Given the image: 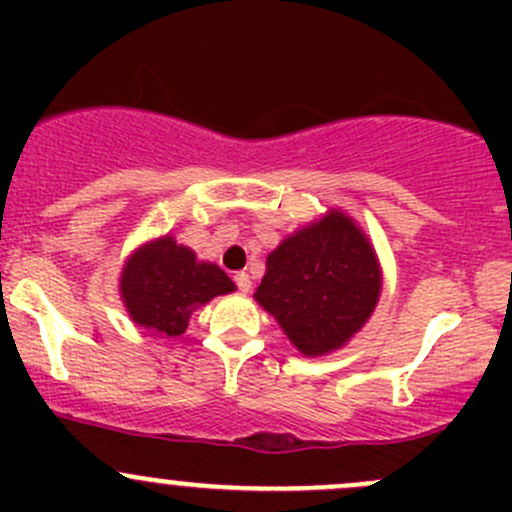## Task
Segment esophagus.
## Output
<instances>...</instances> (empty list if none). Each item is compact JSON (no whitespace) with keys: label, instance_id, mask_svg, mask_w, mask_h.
Masks as SVG:
<instances>
[{"label":"esophagus","instance_id":"1","mask_svg":"<svg viewBox=\"0 0 512 512\" xmlns=\"http://www.w3.org/2000/svg\"><path fill=\"white\" fill-rule=\"evenodd\" d=\"M235 285H237V289H240V292H250V287H252L250 275H247V272H237Z\"/></svg>","mask_w":512,"mask_h":512}]
</instances>
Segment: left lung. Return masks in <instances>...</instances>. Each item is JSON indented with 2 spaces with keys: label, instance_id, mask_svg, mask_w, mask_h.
Masks as SVG:
<instances>
[{
  "label": "left lung",
  "instance_id": "obj_1",
  "mask_svg": "<svg viewBox=\"0 0 512 512\" xmlns=\"http://www.w3.org/2000/svg\"><path fill=\"white\" fill-rule=\"evenodd\" d=\"M381 294V270L364 230L342 210L304 225L267 255L255 299L304 356L344 347Z\"/></svg>",
  "mask_w": 512,
  "mask_h": 512
}]
</instances>
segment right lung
Here are the masks:
<instances>
[{"label": "right lung", "mask_w": 512, "mask_h": 512, "mask_svg": "<svg viewBox=\"0 0 512 512\" xmlns=\"http://www.w3.org/2000/svg\"><path fill=\"white\" fill-rule=\"evenodd\" d=\"M235 282L213 262H198L190 247L163 235L138 247L121 272V299L133 322L163 339L180 337L190 314Z\"/></svg>", "instance_id": "obj_1"}]
</instances>
